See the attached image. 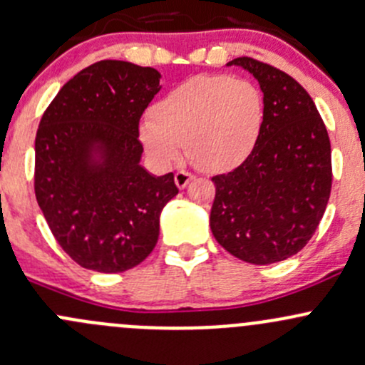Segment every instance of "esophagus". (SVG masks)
Listing matches in <instances>:
<instances>
[{"label":"esophagus","instance_id":"esophagus-1","mask_svg":"<svg viewBox=\"0 0 365 365\" xmlns=\"http://www.w3.org/2000/svg\"><path fill=\"white\" fill-rule=\"evenodd\" d=\"M195 176L192 173H187V171H178L175 175V183L178 189H185L187 185H189V182H192Z\"/></svg>","mask_w":365,"mask_h":365}]
</instances>
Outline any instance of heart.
Listing matches in <instances>:
<instances>
[{"label": "heart", "mask_w": 365, "mask_h": 365, "mask_svg": "<svg viewBox=\"0 0 365 365\" xmlns=\"http://www.w3.org/2000/svg\"><path fill=\"white\" fill-rule=\"evenodd\" d=\"M264 98L255 83L229 75H197L171 89L140 125L145 148L159 164L175 163L182 143L199 170L224 173L255 148Z\"/></svg>", "instance_id": "obj_1"}]
</instances>
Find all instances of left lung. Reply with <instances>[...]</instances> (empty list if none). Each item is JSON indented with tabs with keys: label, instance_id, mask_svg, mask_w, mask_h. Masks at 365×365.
<instances>
[{
	"label": "left lung",
	"instance_id": "obj_1",
	"mask_svg": "<svg viewBox=\"0 0 365 365\" xmlns=\"http://www.w3.org/2000/svg\"><path fill=\"white\" fill-rule=\"evenodd\" d=\"M247 70L264 94L259 140L241 166L213 176L210 227L245 262L274 264L295 255L317 231L332 185L331 141L309 94L287 73L252 57Z\"/></svg>",
	"mask_w": 365,
	"mask_h": 365
}]
</instances>
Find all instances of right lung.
Segmentation results:
<instances>
[{
  "mask_svg": "<svg viewBox=\"0 0 365 365\" xmlns=\"http://www.w3.org/2000/svg\"><path fill=\"white\" fill-rule=\"evenodd\" d=\"M160 73L99 61L64 83L34 140V194L48 227L78 266L122 273L159 240L164 206L178 194L173 173L141 166L140 118Z\"/></svg>",
  "mask_w": 365,
  "mask_h": 365,
  "instance_id": "right-lung-1",
  "label": "right lung"
}]
</instances>
